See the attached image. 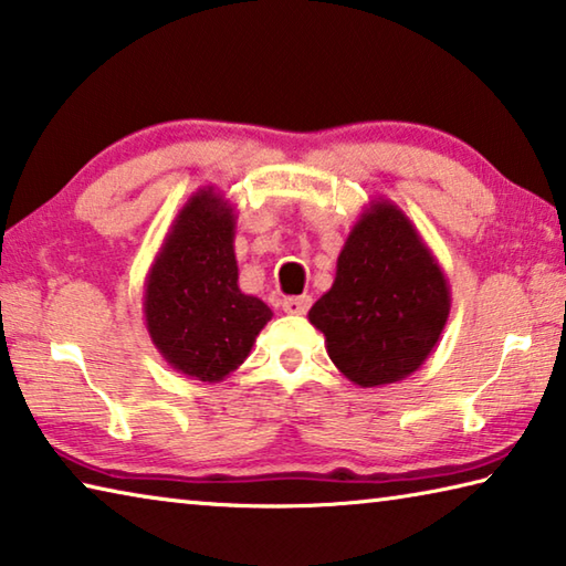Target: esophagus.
I'll use <instances>...</instances> for the list:
<instances>
[{
	"mask_svg": "<svg viewBox=\"0 0 566 566\" xmlns=\"http://www.w3.org/2000/svg\"><path fill=\"white\" fill-rule=\"evenodd\" d=\"M312 306V296L310 294H302V296H286L282 300V310L286 314H304L306 310Z\"/></svg>",
	"mask_w": 566,
	"mask_h": 566,
	"instance_id": "34e87169",
	"label": "esophagus"
}]
</instances>
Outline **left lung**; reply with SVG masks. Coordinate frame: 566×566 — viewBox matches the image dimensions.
Listing matches in <instances>:
<instances>
[{"label":"left lung","mask_w":566,"mask_h":566,"mask_svg":"<svg viewBox=\"0 0 566 566\" xmlns=\"http://www.w3.org/2000/svg\"><path fill=\"white\" fill-rule=\"evenodd\" d=\"M452 310L449 282L411 219L375 199L344 242L337 276L310 310L327 354L359 387L407 379L434 352Z\"/></svg>","instance_id":"left-lung-1"}]
</instances>
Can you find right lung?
Masks as SVG:
<instances>
[{
  "mask_svg": "<svg viewBox=\"0 0 566 566\" xmlns=\"http://www.w3.org/2000/svg\"><path fill=\"white\" fill-rule=\"evenodd\" d=\"M234 207L214 187L187 199L145 280V324L171 369L222 381L242 364L272 310L239 290Z\"/></svg>",
  "mask_w": 566,
  "mask_h": 566,
  "instance_id": "add662e5",
  "label": "right lung"
}]
</instances>
